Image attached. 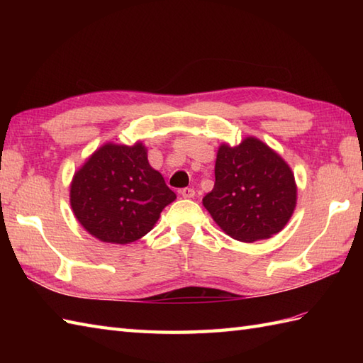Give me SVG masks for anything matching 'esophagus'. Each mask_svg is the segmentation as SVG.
<instances>
[{"label":"esophagus","instance_id":"1","mask_svg":"<svg viewBox=\"0 0 363 363\" xmlns=\"http://www.w3.org/2000/svg\"><path fill=\"white\" fill-rule=\"evenodd\" d=\"M179 194H181L182 198H194L195 196V190L190 189V187H186V189H182Z\"/></svg>","mask_w":363,"mask_h":363}]
</instances>
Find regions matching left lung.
Returning a JSON list of instances; mask_svg holds the SVG:
<instances>
[{"label": "left lung", "mask_w": 363, "mask_h": 363, "mask_svg": "<svg viewBox=\"0 0 363 363\" xmlns=\"http://www.w3.org/2000/svg\"><path fill=\"white\" fill-rule=\"evenodd\" d=\"M203 204L228 235L256 242L287 225L296 204L295 177L281 156L257 138H245L234 148L221 145L215 186Z\"/></svg>", "instance_id": "obj_1"}]
</instances>
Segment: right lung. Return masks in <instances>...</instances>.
Returning a JSON list of instances; mask_svg holds the SVG:
<instances>
[{"label":"right lung","instance_id":"right-lung-1","mask_svg":"<svg viewBox=\"0 0 363 363\" xmlns=\"http://www.w3.org/2000/svg\"><path fill=\"white\" fill-rule=\"evenodd\" d=\"M174 199L142 143L101 146L74 174L70 190L81 225L101 242L120 245L148 234Z\"/></svg>","mask_w":363,"mask_h":363}]
</instances>
